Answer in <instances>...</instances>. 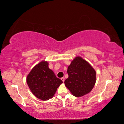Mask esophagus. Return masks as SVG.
Wrapping results in <instances>:
<instances>
[{
    "mask_svg": "<svg viewBox=\"0 0 124 124\" xmlns=\"http://www.w3.org/2000/svg\"><path fill=\"white\" fill-rule=\"evenodd\" d=\"M61 80H62V81L63 82L65 81V78H63V77H62V78H61Z\"/></svg>",
    "mask_w": 124,
    "mask_h": 124,
    "instance_id": "obj_1",
    "label": "esophagus"
}]
</instances>
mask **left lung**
<instances>
[{
    "mask_svg": "<svg viewBox=\"0 0 124 124\" xmlns=\"http://www.w3.org/2000/svg\"><path fill=\"white\" fill-rule=\"evenodd\" d=\"M67 73L69 77L65 81V84L74 96L81 97L87 94L95 84V70L80 57H77L71 62Z\"/></svg>",
    "mask_w": 124,
    "mask_h": 124,
    "instance_id": "1",
    "label": "left lung"
}]
</instances>
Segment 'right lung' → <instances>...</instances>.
<instances>
[{
    "label": "right lung",
    "instance_id": "right-lung-1",
    "mask_svg": "<svg viewBox=\"0 0 124 124\" xmlns=\"http://www.w3.org/2000/svg\"><path fill=\"white\" fill-rule=\"evenodd\" d=\"M48 62H42L36 65L27 77V83L37 98L47 100L54 95L62 81L49 69Z\"/></svg>",
    "mask_w": 124,
    "mask_h": 124
}]
</instances>
